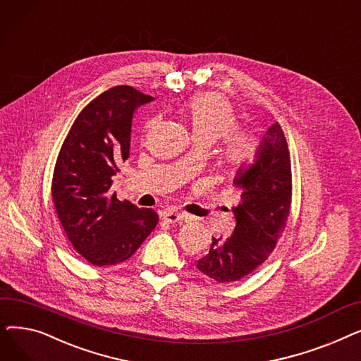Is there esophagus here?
<instances>
[{
	"instance_id": "obj_1",
	"label": "esophagus",
	"mask_w": 361,
	"mask_h": 361,
	"mask_svg": "<svg viewBox=\"0 0 361 361\" xmlns=\"http://www.w3.org/2000/svg\"><path fill=\"white\" fill-rule=\"evenodd\" d=\"M162 219L166 221L168 224H177V222H181L185 215L181 214V212H177V211H165L162 215Z\"/></svg>"
}]
</instances>
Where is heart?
Here are the masks:
<instances>
[{
    "instance_id": "obj_1",
    "label": "heart",
    "mask_w": 361,
    "mask_h": 361,
    "mask_svg": "<svg viewBox=\"0 0 361 361\" xmlns=\"http://www.w3.org/2000/svg\"><path fill=\"white\" fill-rule=\"evenodd\" d=\"M180 117L196 143L212 145L224 137L218 149L221 165L230 169L250 168L259 158L260 142L255 133L235 130L237 112L218 93H200L180 108Z\"/></svg>"
}]
</instances>
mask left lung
Returning <instances> with one entry per match:
<instances>
[{
    "label": "left lung",
    "instance_id": "left-lung-1",
    "mask_svg": "<svg viewBox=\"0 0 361 361\" xmlns=\"http://www.w3.org/2000/svg\"><path fill=\"white\" fill-rule=\"evenodd\" d=\"M234 185L241 200L234 207L235 228L230 238H214L197 269L216 282H234L256 271L276 247L291 209L293 180L287 139L279 123L260 143L257 161L238 169Z\"/></svg>",
    "mask_w": 361,
    "mask_h": 361
}]
</instances>
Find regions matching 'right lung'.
Returning <instances> with one entry per match:
<instances>
[{
	"label": "right lung",
	"instance_id": "obj_1",
	"mask_svg": "<svg viewBox=\"0 0 361 361\" xmlns=\"http://www.w3.org/2000/svg\"><path fill=\"white\" fill-rule=\"evenodd\" d=\"M152 97L116 86L89 102L73 123L52 176V202L64 233L94 267L133 256L158 224L154 209L121 202L112 177L128 159L133 114Z\"/></svg>",
	"mask_w": 361,
	"mask_h": 361
}]
</instances>
